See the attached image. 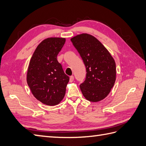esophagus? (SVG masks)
<instances>
[{"mask_svg": "<svg viewBox=\"0 0 146 146\" xmlns=\"http://www.w3.org/2000/svg\"><path fill=\"white\" fill-rule=\"evenodd\" d=\"M74 76H70V79H69V82H72L74 81Z\"/></svg>", "mask_w": 146, "mask_h": 146, "instance_id": "obj_1", "label": "esophagus"}]
</instances>
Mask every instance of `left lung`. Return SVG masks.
I'll list each match as a JSON object with an SVG mask.
<instances>
[{
  "label": "left lung",
  "instance_id": "1",
  "mask_svg": "<svg viewBox=\"0 0 146 146\" xmlns=\"http://www.w3.org/2000/svg\"><path fill=\"white\" fill-rule=\"evenodd\" d=\"M86 67V79L80 88L87 100L98 102L110 94L116 80L115 59L102 42L87 33L70 39Z\"/></svg>",
  "mask_w": 146,
  "mask_h": 146
}]
</instances>
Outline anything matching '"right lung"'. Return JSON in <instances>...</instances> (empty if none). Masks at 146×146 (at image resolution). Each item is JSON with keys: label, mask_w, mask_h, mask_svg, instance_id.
I'll list each match as a JSON object with an SVG mask.
<instances>
[{"label": "right lung", "mask_w": 146, "mask_h": 146, "mask_svg": "<svg viewBox=\"0 0 146 146\" xmlns=\"http://www.w3.org/2000/svg\"><path fill=\"white\" fill-rule=\"evenodd\" d=\"M65 41V38L59 37L42 40L35 50L28 65V86L34 97L46 105H58L65 96L69 77L57 60Z\"/></svg>", "instance_id": "obj_1"}]
</instances>
